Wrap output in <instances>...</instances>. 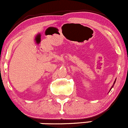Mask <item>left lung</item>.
I'll list each match as a JSON object with an SVG mask.
<instances>
[{"instance_id": "1", "label": "left lung", "mask_w": 128, "mask_h": 128, "mask_svg": "<svg viewBox=\"0 0 128 128\" xmlns=\"http://www.w3.org/2000/svg\"><path fill=\"white\" fill-rule=\"evenodd\" d=\"M115 82H116V81H115ZM115 82H114V83H115ZM111 90V89H110Z\"/></svg>"}]
</instances>
